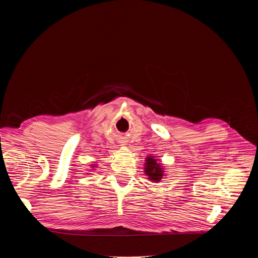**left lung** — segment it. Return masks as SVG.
Segmentation results:
<instances>
[{
    "mask_svg": "<svg viewBox=\"0 0 258 258\" xmlns=\"http://www.w3.org/2000/svg\"><path fill=\"white\" fill-rule=\"evenodd\" d=\"M145 172L146 174L150 176L148 178L153 179V181H157L159 182L160 178L162 176V170L159 166V163L157 160L150 157L146 159V168H145Z\"/></svg>",
    "mask_w": 258,
    "mask_h": 258,
    "instance_id": "8db88e82",
    "label": "left lung"
}]
</instances>
